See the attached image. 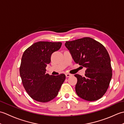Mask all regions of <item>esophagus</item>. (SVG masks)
Returning <instances> with one entry per match:
<instances>
[{"label":"esophagus","instance_id":"1","mask_svg":"<svg viewBox=\"0 0 124 124\" xmlns=\"http://www.w3.org/2000/svg\"><path fill=\"white\" fill-rule=\"evenodd\" d=\"M65 76H66V77H70L71 76H72V75L70 74V73H66V74H65Z\"/></svg>","mask_w":124,"mask_h":124}]
</instances>
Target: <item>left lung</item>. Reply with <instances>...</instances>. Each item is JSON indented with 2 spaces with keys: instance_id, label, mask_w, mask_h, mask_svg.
I'll use <instances>...</instances> for the list:
<instances>
[{
  "instance_id": "left-lung-1",
  "label": "left lung",
  "mask_w": 124,
  "mask_h": 124,
  "mask_svg": "<svg viewBox=\"0 0 124 124\" xmlns=\"http://www.w3.org/2000/svg\"><path fill=\"white\" fill-rule=\"evenodd\" d=\"M65 46L76 63L86 68L85 77L75 75L77 78L75 89L78 96L88 101L101 98L112 78L111 60L106 48L89 37L66 41Z\"/></svg>"
}]
</instances>
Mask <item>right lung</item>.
Listing matches in <instances>:
<instances>
[{
	"instance_id": "right-lung-1",
	"label": "right lung",
	"mask_w": 124,
	"mask_h": 124,
	"mask_svg": "<svg viewBox=\"0 0 124 124\" xmlns=\"http://www.w3.org/2000/svg\"><path fill=\"white\" fill-rule=\"evenodd\" d=\"M61 45L60 42L38 41L23 53L20 75L26 92L37 101L47 102L54 99L65 80L63 73L57 76L46 73L52 54Z\"/></svg>"
}]
</instances>
